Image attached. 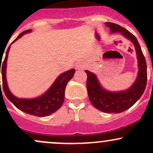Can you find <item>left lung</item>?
Masks as SVG:
<instances>
[{
	"label": "left lung",
	"mask_w": 153,
	"mask_h": 153,
	"mask_svg": "<svg viewBox=\"0 0 153 153\" xmlns=\"http://www.w3.org/2000/svg\"><path fill=\"white\" fill-rule=\"evenodd\" d=\"M111 32H120L134 45L138 59L139 72L134 84L126 91L110 92L100 85L96 75L85 71L87 74V91L89 99L95 108L105 113H121L132 106L143 94L147 85V64L137 39L124 28L114 23H105Z\"/></svg>",
	"instance_id": "obj_1"
}]
</instances>
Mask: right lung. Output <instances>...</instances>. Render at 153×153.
Wrapping results in <instances>:
<instances>
[{
    "label": "right lung",
    "mask_w": 153,
    "mask_h": 153,
    "mask_svg": "<svg viewBox=\"0 0 153 153\" xmlns=\"http://www.w3.org/2000/svg\"><path fill=\"white\" fill-rule=\"evenodd\" d=\"M31 31V29L24 31L17 36V38L12 43L16 41L18 39L22 37L24 34L29 33ZM10 47V46L8 47V50L6 51V57H5L3 62L1 63V61H2L1 59L0 60V72H1V74H2L3 88L7 99L22 111L25 112L29 114L36 116V117H46V116L52 114L56 111L58 110L62 106L63 101H64L65 90L67 83L70 80H71V78L74 75L75 72V69H71L59 75L55 80V81L54 82V83L52 84V86L42 96L31 99H19L10 93L8 85H7L6 76V63Z\"/></svg>",
    "instance_id": "right-lung-1"
}]
</instances>
